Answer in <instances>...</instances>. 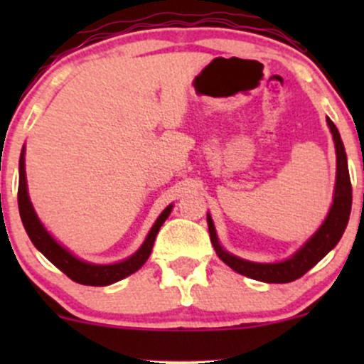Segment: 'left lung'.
<instances>
[{
	"mask_svg": "<svg viewBox=\"0 0 364 364\" xmlns=\"http://www.w3.org/2000/svg\"><path fill=\"white\" fill-rule=\"evenodd\" d=\"M328 128L332 132L333 144H336L337 156V176H336V190H333V203L330 207L327 219L320 225L318 231L313 235L310 240L304 243L294 255H291L287 260L277 263H257L248 262L236 255L228 253L220 246L217 240L214 223L212 217L207 214L208 232H210V241L214 245L215 253L225 265L231 267L237 274L246 275V277L255 279V281L270 282V284H286L296 279L303 277L311 267H315L321 258L333 248L344 235L346 225H348L350 215V205H353V188H350V178L348 169V156H346L344 144H342L339 129L327 118Z\"/></svg>",
	"mask_w": 364,
	"mask_h": 364,
	"instance_id": "8db88e82",
	"label": "left lung"
}]
</instances>
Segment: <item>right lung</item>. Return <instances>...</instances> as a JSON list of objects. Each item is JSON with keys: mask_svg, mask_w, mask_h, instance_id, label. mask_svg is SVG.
Listing matches in <instances>:
<instances>
[{"mask_svg": "<svg viewBox=\"0 0 364 364\" xmlns=\"http://www.w3.org/2000/svg\"><path fill=\"white\" fill-rule=\"evenodd\" d=\"M18 174V210L28 237H31V241L34 243L36 248L39 250L53 265H56L63 274L68 275L72 281L78 284H85V286H109V284L118 282L121 279L136 272V270L147 262L150 253H152V246L154 241H156L159 229H161V225L164 224V220L168 219L171 210H173V205L166 207L164 210H162V214L157 217L156 224L152 225L147 237H145L144 245H141L132 257L123 262L111 263V265H97V263H89L77 258L75 255L70 253L68 250L63 248V246L46 231L43 223H41L39 217L36 214L34 207H32L31 198H28L27 178H25V147L22 149V154H20Z\"/></svg>", "mask_w": 364, "mask_h": 364, "instance_id": "1", "label": "right lung"}]
</instances>
